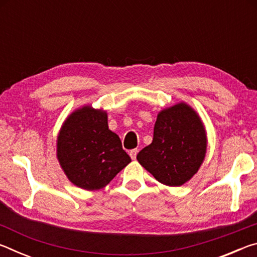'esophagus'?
<instances>
[{
	"label": "esophagus",
	"mask_w": 257,
	"mask_h": 257,
	"mask_svg": "<svg viewBox=\"0 0 257 257\" xmlns=\"http://www.w3.org/2000/svg\"><path fill=\"white\" fill-rule=\"evenodd\" d=\"M137 153H138V151H137V150H132V151L129 152V155H130V158H132L133 160H136Z\"/></svg>",
	"instance_id": "esophagus-1"
}]
</instances>
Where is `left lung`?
<instances>
[{
  "instance_id": "8db88e82",
  "label": "left lung",
  "mask_w": 257,
  "mask_h": 257,
  "mask_svg": "<svg viewBox=\"0 0 257 257\" xmlns=\"http://www.w3.org/2000/svg\"><path fill=\"white\" fill-rule=\"evenodd\" d=\"M207 138L201 118L184 102L159 112L153 142L137 160L161 184L178 187L196 175L206 154Z\"/></svg>"
}]
</instances>
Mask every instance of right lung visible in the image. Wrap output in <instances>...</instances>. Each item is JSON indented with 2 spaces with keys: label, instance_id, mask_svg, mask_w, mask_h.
Masks as SVG:
<instances>
[{
  "label": "right lung",
  "instance_id": "1",
  "mask_svg": "<svg viewBox=\"0 0 257 257\" xmlns=\"http://www.w3.org/2000/svg\"><path fill=\"white\" fill-rule=\"evenodd\" d=\"M56 156L73 185L86 190L105 187L132 162L118 135L107 124V113L89 105L64 121L56 141Z\"/></svg>",
  "mask_w": 257,
  "mask_h": 257
}]
</instances>
